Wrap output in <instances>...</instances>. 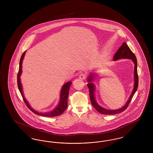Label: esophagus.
Here are the masks:
<instances>
[{
    "mask_svg": "<svg viewBox=\"0 0 153 153\" xmlns=\"http://www.w3.org/2000/svg\"><path fill=\"white\" fill-rule=\"evenodd\" d=\"M87 77V74L85 73H81L79 76V79L81 80H85Z\"/></svg>",
    "mask_w": 153,
    "mask_h": 153,
    "instance_id": "obj_1",
    "label": "esophagus"
}]
</instances>
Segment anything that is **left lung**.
I'll return each mask as SVG.
<instances>
[{"label": "left lung", "mask_w": 153, "mask_h": 153, "mask_svg": "<svg viewBox=\"0 0 153 153\" xmlns=\"http://www.w3.org/2000/svg\"><path fill=\"white\" fill-rule=\"evenodd\" d=\"M122 58H127V59H131L133 62L134 63V86L131 95L128 99L127 102L126 104L119 109H115V110H110V109H105L100 106L96 101L95 97V86L94 84L92 82L94 80V76L93 73L89 74L88 82H89L87 84L88 88L89 91V97L91 101L92 105L93 107L96 109L99 112L101 113L104 115H115L119 113L122 112L124 110L128 107L130 102H131V99L133 96L136 92L138 87V72H137V59L136 58L135 55L131 51L129 47L127 46L126 42H123L122 45L119 48L117 51L116 52L114 56V61H117L119 59Z\"/></svg>", "instance_id": "left-lung-1"}]
</instances>
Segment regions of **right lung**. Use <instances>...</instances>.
I'll list each match as a JSON object with an SVG mask.
<instances>
[{"instance_id": "obj_1", "label": "right lung", "mask_w": 153, "mask_h": 153, "mask_svg": "<svg viewBox=\"0 0 153 153\" xmlns=\"http://www.w3.org/2000/svg\"><path fill=\"white\" fill-rule=\"evenodd\" d=\"M25 54V51L22 54V56L21 57V59L19 61V71L18 73L17 76V82H18V87L19 88V90L20 91V93L22 95L23 101L26 103L28 108H29L33 113L35 114L41 115V116H44V117H57L58 115H61L66 109L67 106H68V97L69 95V88L72 84V82H67L65 83L61 88V92H60V99H59V102L58 103V105L56 107V108L53 109V111L48 112H45V113H42V112H38V111H35L34 109H33L31 106L30 105L28 102L26 100L25 97H24L23 91H22V84L21 82V75L22 74V64L23 59L24 58V56Z\"/></svg>"}]
</instances>
